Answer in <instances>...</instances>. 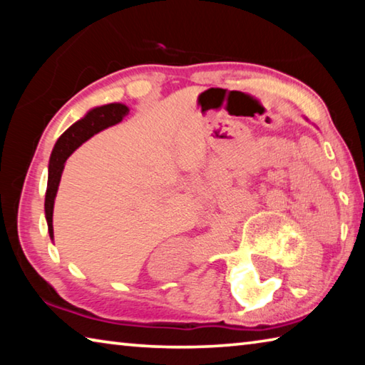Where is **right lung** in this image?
<instances>
[{"label": "right lung", "instance_id": "right-lung-1", "mask_svg": "<svg viewBox=\"0 0 365 365\" xmlns=\"http://www.w3.org/2000/svg\"><path fill=\"white\" fill-rule=\"evenodd\" d=\"M128 114V108L120 103H110L106 106H100L91 109L83 119L77 120L58 138L56 145L53 148L51 158H49L48 168V188L45 197V214L48 222L49 237L53 238V207L54 197L58 193V187L61 182V174L64 170V163L67 158L83 143V141L93 137L95 133L104 130L110 125L119 123L123 117Z\"/></svg>", "mask_w": 365, "mask_h": 365}]
</instances>
